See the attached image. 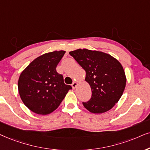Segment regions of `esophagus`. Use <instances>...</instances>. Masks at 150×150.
Returning a JSON list of instances; mask_svg holds the SVG:
<instances>
[{
	"label": "esophagus",
	"instance_id": "esophagus-1",
	"mask_svg": "<svg viewBox=\"0 0 150 150\" xmlns=\"http://www.w3.org/2000/svg\"><path fill=\"white\" fill-rule=\"evenodd\" d=\"M77 85H78V84H77V82H73V84H72V87H73V88H75L77 86Z\"/></svg>",
	"mask_w": 150,
	"mask_h": 150
}]
</instances>
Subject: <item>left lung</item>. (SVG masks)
<instances>
[{"instance_id":"left-lung-1","label":"left lung","mask_w":150,"mask_h":150,"mask_svg":"<svg viewBox=\"0 0 150 150\" xmlns=\"http://www.w3.org/2000/svg\"><path fill=\"white\" fill-rule=\"evenodd\" d=\"M86 71L85 81L91 88L92 96L84 107L93 113L109 111L118 102L126 86L122 66L107 53L77 49L69 52Z\"/></svg>"}]
</instances>
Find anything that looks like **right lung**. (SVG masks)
I'll list each match as a JSON object with an SVG mask.
<instances>
[{
    "instance_id": "right-lung-1",
    "label": "right lung",
    "mask_w": 150,
    "mask_h": 150,
    "mask_svg": "<svg viewBox=\"0 0 150 150\" xmlns=\"http://www.w3.org/2000/svg\"><path fill=\"white\" fill-rule=\"evenodd\" d=\"M66 51H54L38 57L21 73L18 81L24 105L37 114L47 115L59 106L72 87L64 84L56 68Z\"/></svg>"
}]
</instances>
